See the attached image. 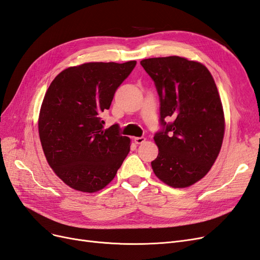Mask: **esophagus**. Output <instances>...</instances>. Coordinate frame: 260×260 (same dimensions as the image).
<instances>
[{
    "instance_id": "34e87169",
    "label": "esophagus",
    "mask_w": 260,
    "mask_h": 260,
    "mask_svg": "<svg viewBox=\"0 0 260 260\" xmlns=\"http://www.w3.org/2000/svg\"><path fill=\"white\" fill-rule=\"evenodd\" d=\"M146 141V139L144 137H141V138H135V142L137 144H143Z\"/></svg>"
}]
</instances>
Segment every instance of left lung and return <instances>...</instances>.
<instances>
[{"instance_id":"8db88e82","label":"left lung","mask_w":260,"mask_h":260,"mask_svg":"<svg viewBox=\"0 0 260 260\" xmlns=\"http://www.w3.org/2000/svg\"><path fill=\"white\" fill-rule=\"evenodd\" d=\"M141 65L160 102L153 171L169 186L187 187L207 175L222 145L224 115L215 80L203 64L184 57L147 58Z\"/></svg>"}]
</instances>
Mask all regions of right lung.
Here are the masks:
<instances>
[{"instance_id": "obj_1", "label": "right lung", "mask_w": 260, "mask_h": 260, "mask_svg": "<svg viewBox=\"0 0 260 260\" xmlns=\"http://www.w3.org/2000/svg\"><path fill=\"white\" fill-rule=\"evenodd\" d=\"M137 61L85 62L62 70L46 91L39 116L44 155L57 177L74 190L93 193L105 187L130 152L119 125L104 129L100 114Z\"/></svg>"}]
</instances>
